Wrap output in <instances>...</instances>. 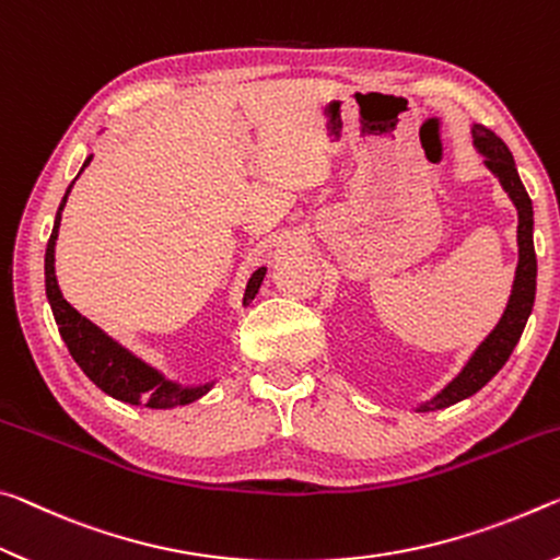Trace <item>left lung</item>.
Masks as SVG:
<instances>
[{
	"mask_svg": "<svg viewBox=\"0 0 560 560\" xmlns=\"http://www.w3.org/2000/svg\"><path fill=\"white\" fill-rule=\"evenodd\" d=\"M474 149L483 155V166H487L493 176L499 178L501 188L506 190L511 203L516 206L518 213V228H516V243H518V262L516 275H513L511 295L506 302V310L499 317L497 327L483 337L481 345L469 354V360L456 372L452 382H446L434 397L421 401V405L411 407V411H436L456 405V401L469 399L471 394L479 392L493 374H497L518 345L521 332L528 323L530 310H534L536 300V250H534V206L526 194L524 183L518 178L516 161L491 128L474 124Z\"/></svg>",
	"mask_w": 560,
	"mask_h": 560,
	"instance_id": "8db88e82",
	"label": "left lung"
}]
</instances>
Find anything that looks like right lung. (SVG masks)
<instances>
[{
	"instance_id": "obj_1",
	"label": "right lung",
	"mask_w": 560,
	"mask_h": 560,
	"mask_svg": "<svg viewBox=\"0 0 560 560\" xmlns=\"http://www.w3.org/2000/svg\"><path fill=\"white\" fill-rule=\"evenodd\" d=\"M91 159H94V153L86 155L79 176L84 173ZM73 180L59 203L57 218H54V231L47 243V255H44V282H47V298H49L54 319H57L59 325V335L63 345L69 347L73 362H77L81 370H84L86 377L94 382L101 392H106L108 397L126 401V405L149 407V409H176V407L194 405L196 399L206 397V394L215 387L218 377L198 382V384H183L178 380H171L168 374H163L159 370V366L149 364L145 360H141L139 354L128 350V347L116 342L112 335H106L104 329L96 327L91 319H86L79 310H73L69 302L63 300L59 290V280H57V268H54V262H57V255L54 253H57L61 213L73 188ZM265 272H268V268H258L250 275V280H247L245 292H243V307L250 305L255 295H258V290L265 280Z\"/></svg>"
}]
</instances>
